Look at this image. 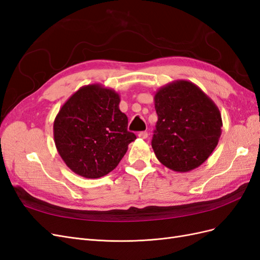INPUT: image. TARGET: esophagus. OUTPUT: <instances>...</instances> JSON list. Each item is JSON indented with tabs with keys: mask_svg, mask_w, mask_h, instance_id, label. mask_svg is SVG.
<instances>
[{
	"mask_svg": "<svg viewBox=\"0 0 260 260\" xmlns=\"http://www.w3.org/2000/svg\"><path fill=\"white\" fill-rule=\"evenodd\" d=\"M138 137H139V138H141V139H146V138L148 137V133H147L146 131H142V132H140V133H139Z\"/></svg>",
	"mask_w": 260,
	"mask_h": 260,
	"instance_id": "1",
	"label": "esophagus"
}]
</instances>
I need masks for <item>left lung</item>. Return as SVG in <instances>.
<instances>
[{"mask_svg": "<svg viewBox=\"0 0 260 260\" xmlns=\"http://www.w3.org/2000/svg\"><path fill=\"white\" fill-rule=\"evenodd\" d=\"M154 102L158 120L152 147L157 159L177 172L201 166L221 136L222 119L217 105L198 85L186 80L161 86Z\"/></svg>", "mask_w": 260, "mask_h": 260, "instance_id": "8db88e82", "label": "left lung"}]
</instances>
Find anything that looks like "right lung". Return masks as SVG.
<instances>
[{"label":"right lung","mask_w":260,"mask_h":260,"mask_svg":"<svg viewBox=\"0 0 260 260\" xmlns=\"http://www.w3.org/2000/svg\"><path fill=\"white\" fill-rule=\"evenodd\" d=\"M120 96L94 83L70 96L55 117L54 142L67 167L86 179L104 177L122 159L137 139L128 131Z\"/></svg>","instance_id":"obj_1"}]
</instances>
